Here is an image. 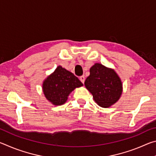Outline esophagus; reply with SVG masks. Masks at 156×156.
Segmentation results:
<instances>
[{"label": "esophagus", "instance_id": "obj_1", "mask_svg": "<svg viewBox=\"0 0 156 156\" xmlns=\"http://www.w3.org/2000/svg\"><path fill=\"white\" fill-rule=\"evenodd\" d=\"M84 80H85V78H84V76H81L80 77V80L83 83V84H84Z\"/></svg>", "mask_w": 156, "mask_h": 156}]
</instances>
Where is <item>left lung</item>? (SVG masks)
I'll use <instances>...</instances> for the list:
<instances>
[{
  "label": "left lung",
  "mask_w": 156,
  "mask_h": 156,
  "mask_svg": "<svg viewBox=\"0 0 156 156\" xmlns=\"http://www.w3.org/2000/svg\"><path fill=\"white\" fill-rule=\"evenodd\" d=\"M84 85L96 103L105 108L115 103L122 91V83L114 70L99 63L91 67L90 75L86 78Z\"/></svg>",
  "instance_id": "obj_1"
}]
</instances>
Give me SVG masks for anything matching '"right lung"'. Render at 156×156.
<instances>
[{
	"label": "right lung",
	"instance_id": "obj_1",
	"mask_svg": "<svg viewBox=\"0 0 156 156\" xmlns=\"http://www.w3.org/2000/svg\"><path fill=\"white\" fill-rule=\"evenodd\" d=\"M81 86L83 83L74 74L58 66L44 81L43 89L47 100L55 105H60L65 103L73 89Z\"/></svg>",
	"mask_w": 156,
	"mask_h": 156
}]
</instances>
